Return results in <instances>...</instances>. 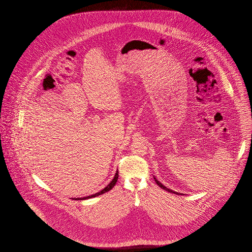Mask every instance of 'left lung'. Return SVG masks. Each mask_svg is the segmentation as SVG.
I'll return each mask as SVG.
<instances>
[{
  "label": "left lung",
  "instance_id": "1",
  "mask_svg": "<svg viewBox=\"0 0 252 252\" xmlns=\"http://www.w3.org/2000/svg\"><path fill=\"white\" fill-rule=\"evenodd\" d=\"M154 180H155V181H156L157 184H158V186H159L161 189H163V190H165V191H167V192H174V193H176V194H181V193H179V192H174V191H172V190L168 189V188H166L164 185H162V184H161V183H160L158 180H157L155 178H154Z\"/></svg>",
  "mask_w": 252,
  "mask_h": 252
}]
</instances>
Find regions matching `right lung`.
I'll list each match as a JSON object with an SVG mask.
<instances>
[{
	"label": "right lung",
	"mask_w": 252,
	"mask_h": 252,
	"mask_svg": "<svg viewBox=\"0 0 252 252\" xmlns=\"http://www.w3.org/2000/svg\"><path fill=\"white\" fill-rule=\"evenodd\" d=\"M118 177H119V175H118V171H117V172H116V174H115V176H114V178H113V180H111V181L108 183L107 187H105V188H104L103 190H101L100 192H96L94 194H92V195H89V196H85V197H81V198H73V199H75V200H83V199H88V198L95 197V196H98V195H100V194H103V193H105V192L110 191V190L114 187V185L116 184L117 180H118Z\"/></svg>",
	"instance_id": "1"
}]
</instances>
